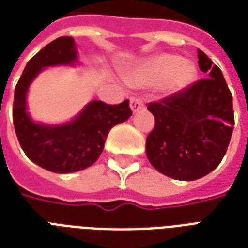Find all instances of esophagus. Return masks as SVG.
Instances as JSON below:
<instances>
[{"label":"esophagus","mask_w":248,"mask_h":248,"mask_svg":"<svg viewBox=\"0 0 248 248\" xmlns=\"http://www.w3.org/2000/svg\"><path fill=\"white\" fill-rule=\"evenodd\" d=\"M131 108L133 112H139L141 109H144V100L141 99V98H139V96H133V98H131Z\"/></svg>","instance_id":"1"}]
</instances>
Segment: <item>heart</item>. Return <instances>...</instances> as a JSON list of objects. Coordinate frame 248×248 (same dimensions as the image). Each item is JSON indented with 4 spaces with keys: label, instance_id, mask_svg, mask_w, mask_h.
<instances>
[{
    "label": "heart",
    "instance_id": "obj_1",
    "mask_svg": "<svg viewBox=\"0 0 248 248\" xmlns=\"http://www.w3.org/2000/svg\"><path fill=\"white\" fill-rule=\"evenodd\" d=\"M196 77V68L191 61L182 60L172 53H161L153 56L129 77L135 86H153L159 85L167 93H176L189 86Z\"/></svg>",
    "mask_w": 248,
    "mask_h": 248
}]
</instances>
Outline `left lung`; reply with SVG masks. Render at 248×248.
<instances>
[{
	"mask_svg": "<svg viewBox=\"0 0 248 248\" xmlns=\"http://www.w3.org/2000/svg\"><path fill=\"white\" fill-rule=\"evenodd\" d=\"M197 56L209 77L148 104L155 124L146 137V155L159 172L178 180L200 179L215 170L234 129L232 95L222 72L202 51Z\"/></svg>",
	"mask_w": 248,
	"mask_h": 248,
	"instance_id": "left-lung-1",
	"label": "left lung"
}]
</instances>
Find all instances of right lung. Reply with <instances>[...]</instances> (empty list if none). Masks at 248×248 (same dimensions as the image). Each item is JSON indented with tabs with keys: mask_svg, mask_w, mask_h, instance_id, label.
Returning a JSON list of instances; mask_svg holds the SVG:
<instances>
[{
	"mask_svg": "<svg viewBox=\"0 0 248 248\" xmlns=\"http://www.w3.org/2000/svg\"><path fill=\"white\" fill-rule=\"evenodd\" d=\"M76 60L73 38H57L27 62L14 93L13 123L23 152L36 165L59 174L76 172L91 166L103 152L111 128L132 116L129 100L119 104L94 100L68 124H35L26 111V94L31 81L46 66L68 65Z\"/></svg>",
	"mask_w": 248,
	"mask_h": 248,
	"instance_id": "obj_1",
	"label": "right lung"
}]
</instances>
